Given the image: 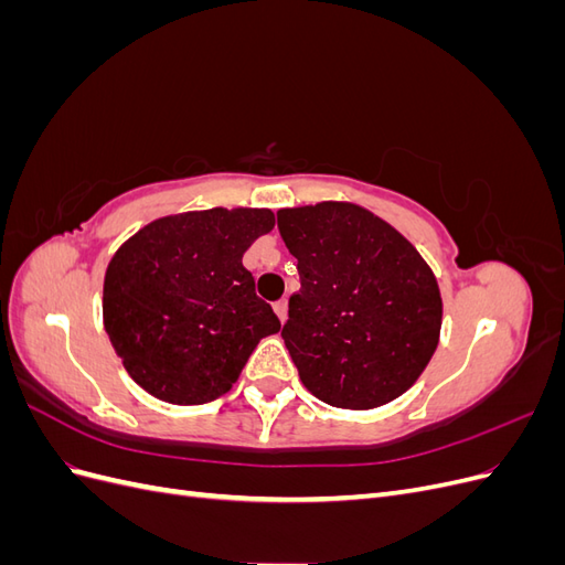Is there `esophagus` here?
Returning a JSON list of instances; mask_svg holds the SVG:
<instances>
[{
    "mask_svg": "<svg viewBox=\"0 0 565 565\" xmlns=\"http://www.w3.org/2000/svg\"><path fill=\"white\" fill-rule=\"evenodd\" d=\"M273 311H276L280 322H285L287 320V299H280V301L273 303Z\"/></svg>",
    "mask_w": 565,
    "mask_h": 565,
    "instance_id": "1",
    "label": "esophagus"
}]
</instances>
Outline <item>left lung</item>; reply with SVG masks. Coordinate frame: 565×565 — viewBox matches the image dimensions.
<instances>
[{
  "instance_id": "left-lung-1",
  "label": "left lung",
  "mask_w": 565,
  "mask_h": 565,
  "mask_svg": "<svg viewBox=\"0 0 565 565\" xmlns=\"http://www.w3.org/2000/svg\"><path fill=\"white\" fill-rule=\"evenodd\" d=\"M301 289L282 328L303 386L334 407L372 409L417 382L438 347L431 268L386 221L351 202L280 210Z\"/></svg>"
}]
</instances>
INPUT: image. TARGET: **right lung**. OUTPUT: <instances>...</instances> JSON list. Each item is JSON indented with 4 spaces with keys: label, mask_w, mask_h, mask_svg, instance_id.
Returning <instances> with one entry per match:
<instances>
[{
    "label": "right lung",
    "mask_w": 565,
    "mask_h": 565,
    "mask_svg": "<svg viewBox=\"0 0 565 565\" xmlns=\"http://www.w3.org/2000/svg\"><path fill=\"white\" fill-rule=\"evenodd\" d=\"M276 218L270 210L162 216L115 252L104 280V324L129 377L174 405L210 403L241 377L280 320L256 297L243 254Z\"/></svg>",
    "instance_id": "1"
}]
</instances>
